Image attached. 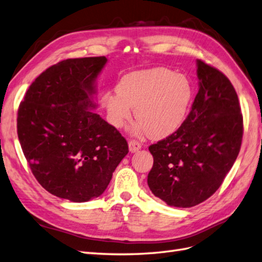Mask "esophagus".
Here are the masks:
<instances>
[{
    "mask_svg": "<svg viewBox=\"0 0 262 262\" xmlns=\"http://www.w3.org/2000/svg\"><path fill=\"white\" fill-rule=\"evenodd\" d=\"M141 149V143L140 142H138V141H136V140H130L129 141V150H130V152H137L138 150H140Z\"/></svg>",
    "mask_w": 262,
    "mask_h": 262,
    "instance_id": "obj_1",
    "label": "esophagus"
}]
</instances>
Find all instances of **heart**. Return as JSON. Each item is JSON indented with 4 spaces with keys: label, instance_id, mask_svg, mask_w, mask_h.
<instances>
[{
    "label": "heart",
    "instance_id": "b5f03b06",
    "mask_svg": "<svg viewBox=\"0 0 262 262\" xmlns=\"http://www.w3.org/2000/svg\"><path fill=\"white\" fill-rule=\"evenodd\" d=\"M194 87L190 79L171 69L156 67L124 75L116 93L106 92L102 105L108 121L123 127L131 119L132 107L138 119L131 127L136 136L162 139L175 133L188 114Z\"/></svg>",
    "mask_w": 262,
    "mask_h": 262
}]
</instances>
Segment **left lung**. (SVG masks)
<instances>
[{
	"instance_id": "1",
	"label": "left lung",
	"mask_w": 262,
	"mask_h": 262,
	"mask_svg": "<svg viewBox=\"0 0 262 262\" xmlns=\"http://www.w3.org/2000/svg\"><path fill=\"white\" fill-rule=\"evenodd\" d=\"M199 93L179 129L149 151L152 194L175 207H191L219 189L239 155L243 119L236 92L219 69L197 60Z\"/></svg>"
}]
</instances>
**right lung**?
Returning a JSON list of instances; mask_svg holds the SVG:
<instances>
[{"label": "right lung", "instance_id": "add662e5", "mask_svg": "<svg viewBox=\"0 0 262 262\" xmlns=\"http://www.w3.org/2000/svg\"><path fill=\"white\" fill-rule=\"evenodd\" d=\"M105 57L66 59L40 74L17 111V137L50 194L75 203L104 193L129 152L121 133L93 110Z\"/></svg>", "mask_w": 262, "mask_h": 262}]
</instances>
